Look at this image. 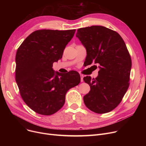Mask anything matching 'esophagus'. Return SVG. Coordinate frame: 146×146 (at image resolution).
Instances as JSON below:
<instances>
[{
    "label": "esophagus",
    "mask_w": 146,
    "mask_h": 146,
    "mask_svg": "<svg viewBox=\"0 0 146 146\" xmlns=\"http://www.w3.org/2000/svg\"><path fill=\"white\" fill-rule=\"evenodd\" d=\"M83 78H84L83 75V74H80V81H81V82H83Z\"/></svg>",
    "instance_id": "34e87169"
}]
</instances>
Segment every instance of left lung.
<instances>
[{"label":"left lung","instance_id":"left-lung-1","mask_svg":"<svg viewBox=\"0 0 146 146\" xmlns=\"http://www.w3.org/2000/svg\"><path fill=\"white\" fill-rule=\"evenodd\" d=\"M76 37L86 48V63L95 62L99 68L95 79L83 78L90 87L84 103L95 113L109 112L119 105L129 87L131 59L127 46L118 33L102 26L79 28Z\"/></svg>","mask_w":146,"mask_h":146}]
</instances>
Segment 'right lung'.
I'll return each instance as SVG.
<instances>
[{"label": "right lung", "instance_id": "right-lung-1", "mask_svg": "<svg viewBox=\"0 0 146 146\" xmlns=\"http://www.w3.org/2000/svg\"><path fill=\"white\" fill-rule=\"evenodd\" d=\"M76 29L37 30L18 48L15 79L23 100L35 112L50 115L62 108L67 91L80 82L78 72L61 74L52 68L62 58Z\"/></svg>", "mask_w": 146, "mask_h": 146}]
</instances>
